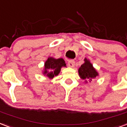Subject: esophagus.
I'll list each match as a JSON object with an SVG mask.
<instances>
[{
  "instance_id": "34e87169",
  "label": "esophagus",
  "mask_w": 127,
  "mask_h": 127,
  "mask_svg": "<svg viewBox=\"0 0 127 127\" xmlns=\"http://www.w3.org/2000/svg\"><path fill=\"white\" fill-rule=\"evenodd\" d=\"M67 65H68L69 67H74L75 65V62L74 61H69L68 63H67Z\"/></svg>"
}]
</instances>
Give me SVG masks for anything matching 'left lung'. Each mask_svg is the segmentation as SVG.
<instances>
[{"instance_id":"obj_1","label":"left lung","mask_w":127,"mask_h":127,"mask_svg":"<svg viewBox=\"0 0 127 127\" xmlns=\"http://www.w3.org/2000/svg\"><path fill=\"white\" fill-rule=\"evenodd\" d=\"M85 62L81 65L79 69V74L81 79H89L91 81L92 79L95 78L98 75V73L93 65L89 61L85 60Z\"/></svg>"}]
</instances>
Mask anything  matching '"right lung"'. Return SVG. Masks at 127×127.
Segmentation results:
<instances>
[{
  "mask_svg": "<svg viewBox=\"0 0 127 127\" xmlns=\"http://www.w3.org/2000/svg\"><path fill=\"white\" fill-rule=\"evenodd\" d=\"M44 65V73L49 78L52 79L53 77L59 74L61 68L62 67H65L66 64L64 59L59 58L56 60L50 58L46 61Z\"/></svg>",
  "mask_w": 127,
  "mask_h": 127,
  "instance_id": "1",
  "label": "right lung"
}]
</instances>
